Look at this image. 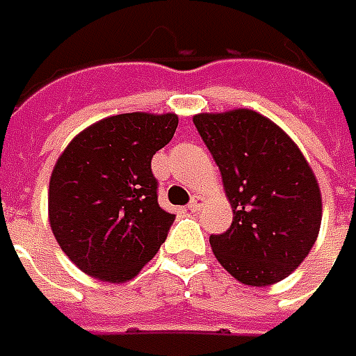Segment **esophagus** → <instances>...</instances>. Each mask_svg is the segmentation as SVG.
Listing matches in <instances>:
<instances>
[{
	"instance_id": "34e87169",
	"label": "esophagus",
	"mask_w": 356,
	"mask_h": 356,
	"mask_svg": "<svg viewBox=\"0 0 356 356\" xmlns=\"http://www.w3.org/2000/svg\"><path fill=\"white\" fill-rule=\"evenodd\" d=\"M203 205H205V197H203V195H193L188 209H190V211H199Z\"/></svg>"
}]
</instances>
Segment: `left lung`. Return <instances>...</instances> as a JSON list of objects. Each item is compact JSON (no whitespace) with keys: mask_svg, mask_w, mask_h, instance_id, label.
Returning <instances> with one entry per match:
<instances>
[{"mask_svg":"<svg viewBox=\"0 0 356 356\" xmlns=\"http://www.w3.org/2000/svg\"><path fill=\"white\" fill-rule=\"evenodd\" d=\"M199 136L222 174L234 218L211 236L216 261L245 286H272L303 263L318 238L322 193L297 143L253 109L199 113Z\"/></svg>","mask_w":356,"mask_h":356,"instance_id":"1","label":"left lung"}]
</instances>
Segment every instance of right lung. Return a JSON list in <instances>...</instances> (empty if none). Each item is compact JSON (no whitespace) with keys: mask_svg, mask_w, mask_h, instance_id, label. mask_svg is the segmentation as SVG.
Masks as SVG:
<instances>
[{"mask_svg":"<svg viewBox=\"0 0 356 356\" xmlns=\"http://www.w3.org/2000/svg\"><path fill=\"white\" fill-rule=\"evenodd\" d=\"M174 113H124L76 134L53 166L47 214L57 243L88 276L124 284L157 254L174 214L157 203L151 159Z\"/></svg>","mask_w":356,"mask_h":356,"instance_id":"1","label":"right lung"}]
</instances>
